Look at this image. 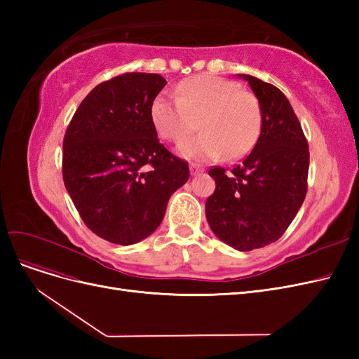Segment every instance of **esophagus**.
<instances>
[{
	"label": "esophagus",
	"instance_id": "esophagus-1",
	"mask_svg": "<svg viewBox=\"0 0 359 359\" xmlns=\"http://www.w3.org/2000/svg\"><path fill=\"white\" fill-rule=\"evenodd\" d=\"M190 172H191V175H199V173L203 172V169L199 165H194V163H191V165H190Z\"/></svg>",
	"mask_w": 359,
	"mask_h": 359
}]
</instances>
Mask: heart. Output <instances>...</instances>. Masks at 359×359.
<instances>
[{
    "instance_id": "b5f03b06",
    "label": "heart",
    "mask_w": 359,
    "mask_h": 359,
    "mask_svg": "<svg viewBox=\"0 0 359 359\" xmlns=\"http://www.w3.org/2000/svg\"><path fill=\"white\" fill-rule=\"evenodd\" d=\"M157 135L180 142L198 126L202 133L180 144L189 160L208 161L224 154L227 160L245 157L259 140L264 124L262 104L252 91L233 81L201 74L177 85V99L160 94L149 107Z\"/></svg>"
}]
</instances>
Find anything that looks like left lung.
<instances>
[{
	"label": "left lung",
	"instance_id": "obj_1",
	"mask_svg": "<svg viewBox=\"0 0 359 359\" xmlns=\"http://www.w3.org/2000/svg\"><path fill=\"white\" fill-rule=\"evenodd\" d=\"M262 104L259 140L241 165L215 166V190L206 199L211 231L240 252L276 243L286 232L307 194V139L286 95L250 74H238Z\"/></svg>",
	"mask_w": 359,
	"mask_h": 359
}]
</instances>
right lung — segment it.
Listing matches in <instances>:
<instances>
[{
    "instance_id": "right-lung-1",
    "label": "right lung",
    "mask_w": 359,
    "mask_h": 359,
    "mask_svg": "<svg viewBox=\"0 0 359 359\" xmlns=\"http://www.w3.org/2000/svg\"><path fill=\"white\" fill-rule=\"evenodd\" d=\"M156 73L102 82L74 112L62 142V180L81 219L103 240L130 245L153 233L189 163L158 142L149 107L165 88Z\"/></svg>"
}]
</instances>
